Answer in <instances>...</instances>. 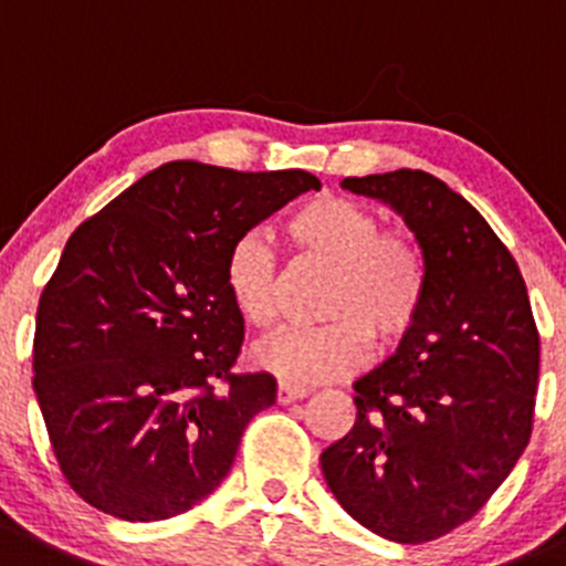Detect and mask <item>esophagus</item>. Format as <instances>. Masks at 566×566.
I'll return each instance as SVG.
<instances>
[{"mask_svg":"<svg viewBox=\"0 0 566 566\" xmlns=\"http://www.w3.org/2000/svg\"><path fill=\"white\" fill-rule=\"evenodd\" d=\"M307 394H310V390L304 388V385L279 382V388H276L279 405H290V402H295V399H304V396H307Z\"/></svg>","mask_w":566,"mask_h":566,"instance_id":"1","label":"esophagus"}]
</instances>
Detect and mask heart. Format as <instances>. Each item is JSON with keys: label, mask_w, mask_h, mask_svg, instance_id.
Returning <instances> with one entry per match:
<instances>
[{"label": "heart", "mask_w": 566, "mask_h": 566, "mask_svg": "<svg viewBox=\"0 0 566 566\" xmlns=\"http://www.w3.org/2000/svg\"><path fill=\"white\" fill-rule=\"evenodd\" d=\"M287 237L304 259L332 265L324 315L329 324L287 326L259 340L251 360L287 385L337 379L379 346L399 343L419 321L427 295L424 253L413 237L382 231L377 211L340 195H321L287 218ZM226 293L253 326L279 315L282 268L265 231H245L226 253Z\"/></svg>", "instance_id": "b5f03b06"}]
</instances>
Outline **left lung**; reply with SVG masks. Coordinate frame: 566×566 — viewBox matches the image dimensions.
Here are the masks:
<instances>
[{
  "label": "left lung",
  "instance_id": "8db88e82",
  "mask_svg": "<svg viewBox=\"0 0 566 566\" xmlns=\"http://www.w3.org/2000/svg\"><path fill=\"white\" fill-rule=\"evenodd\" d=\"M388 203L427 265L419 321L355 382V427L321 452L337 503L377 536L421 545L472 520L525 452L538 332L525 279L483 214L436 176L343 178Z\"/></svg>",
  "mask_w": 566,
  "mask_h": 566
}]
</instances>
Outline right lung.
Returning <instances> with one entry per match:
<instances>
[{
    "label": "right lung",
    "instance_id": "obj_1",
    "mask_svg": "<svg viewBox=\"0 0 566 566\" xmlns=\"http://www.w3.org/2000/svg\"><path fill=\"white\" fill-rule=\"evenodd\" d=\"M313 172L170 161L69 237L35 315L33 390L66 483L128 522L184 514L223 483L271 374H234L242 315L223 282L237 237Z\"/></svg>",
    "mask_w": 566,
    "mask_h": 566
}]
</instances>
